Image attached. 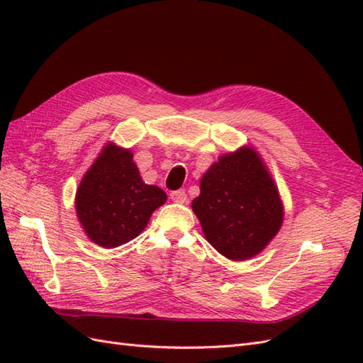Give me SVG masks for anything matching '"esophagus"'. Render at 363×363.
<instances>
[{
    "instance_id": "34e87169",
    "label": "esophagus",
    "mask_w": 363,
    "mask_h": 363,
    "mask_svg": "<svg viewBox=\"0 0 363 363\" xmlns=\"http://www.w3.org/2000/svg\"><path fill=\"white\" fill-rule=\"evenodd\" d=\"M169 196L174 203H182V204L188 203V195H186L184 191H174V192H171Z\"/></svg>"
}]
</instances>
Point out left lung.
<instances>
[{
    "instance_id": "left-lung-1",
    "label": "left lung",
    "mask_w": 363,
    "mask_h": 363,
    "mask_svg": "<svg viewBox=\"0 0 363 363\" xmlns=\"http://www.w3.org/2000/svg\"><path fill=\"white\" fill-rule=\"evenodd\" d=\"M192 211L207 242L235 262L267 248L284 216L277 186L250 145L223 155L204 172Z\"/></svg>"
}]
</instances>
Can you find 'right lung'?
Listing matches in <instances>:
<instances>
[{
	"mask_svg": "<svg viewBox=\"0 0 363 363\" xmlns=\"http://www.w3.org/2000/svg\"><path fill=\"white\" fill-rule=\"evenodd\" d=\"M164 201L159 186L140 179L131 150L107 142L77 188L75 212L94 244L115 248L144 232Z\"/></svg>",
	"mask_w": 363,
	"mask_h": 363,
	"instance_id": "obj_1",
	"label": "right lung"
}]
</instances>
